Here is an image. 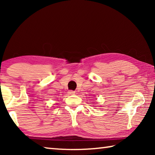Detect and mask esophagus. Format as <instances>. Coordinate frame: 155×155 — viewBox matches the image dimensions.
Listing matches in <instances>:
<instances>
[{
	"label": "esophagus",
	"mask_w": 155,
	"mask_h": 155,
	"mask_svg": "<svg viewBox=\"0 0 155 155\" xmlns=\"http://www.w3.org/2000/svg\"><path fill=\"white\" fill-rule=\"evenodd\" d=\"M68 94H70V95H72V94H75V91H72V90H69L68 91Z\"/></svg>",
	"instance_id": "34e87169"
}]
</instances>
